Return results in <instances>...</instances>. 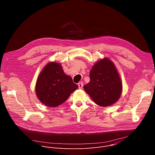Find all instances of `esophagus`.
<instances>
[{
    "mask_svg": "<svg viewBox=\"0 0 155 155\" xmlns=\"http://www.w3.org/2000/svg\"><path fill=\"white\" fill-rule=\"evenodd\" d=\"M78 88L79 89H81L83 87V83L82 82H80L78 83Z\"/></svg>",
    "mask_w": 155,
    "mask_h": 155,
    "instance_id": "obj_1",
    "label": "esophagus"
}]
</instances>
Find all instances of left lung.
<instances>
[{
  "label": "left lung",
  "mask_w": 155,
  "mask_h": 155,
  "mask_svg": "<svg viewBox=\"0 0 155 155\" xmlns=\"http://www.w3.org/2000/svg\"><path fill=\"white\" fill-rule=\"evenodd\" d=\"M90 81L83 88L93 101L101 107L117 102L123 91L122 81L114 63L107 58L97 61L90 73Z\"/></svg>",
  "instance_id": "8db88e82"
}]
</instances>
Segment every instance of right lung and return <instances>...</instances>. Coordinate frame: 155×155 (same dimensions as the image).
<instances>
[{
  "label": "right lung",
  "instance_id": "obj_1",
  "mask_svg": "<svg viewBox=\"0 0 155 155\" xmlns=\"http://www.w3.org/2000/svg\"><path fill=\"white\" fill-rule=\"evenodd\" d=\"M78 88L71 76L66 75L60 63L48 62L40 73L35 84V93L39 101L49 107L64 102Z\"/></svg>",
  "mask_w": 155,
  "mask_h": 155
}]
</instances>
